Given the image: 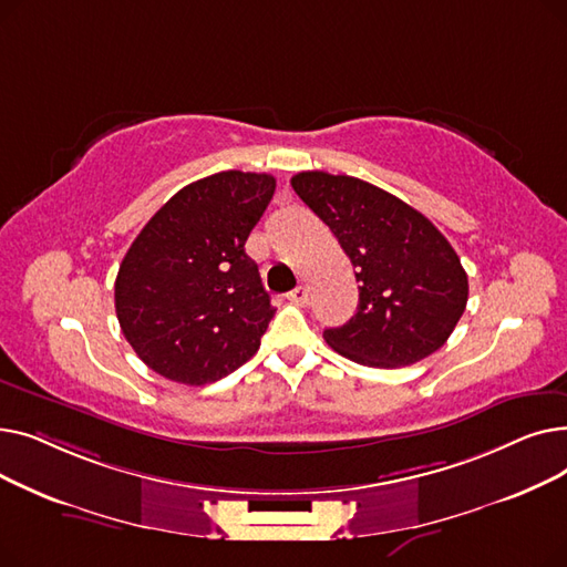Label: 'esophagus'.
Here are the masks:
<instances>
[{"label":"esophagus","instance_id":"esophagus-1","mask_svg":"<svg viewBox=\"0 0 567 567\" xmlns=\"http://www.w3.org/2000/svg\"><path fill=\"white\" fill-rule=\"evenodd\" d=\"M287 299H289L293 306H308V301H310L308 287H306V285H299L296 289H291V291L287 293Z\"/></svg>","mask_w":567,"mask_h":567}]
</instances>
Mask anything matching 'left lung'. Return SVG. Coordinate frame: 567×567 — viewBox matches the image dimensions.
<instances>
[{"label": "left lung", "instance_id": "obj_1", "mask_svg": "<svg viewBox=\"0 0 567 567\" xmlns=\"http://www.w3.org/2000/svg\"><path fill=\"white\" fill-rule=\"evenodd\" d=\"M296 190L351 259L359 308L323 340L368 368L413 365L445 344L464 315L468 278L453 246L400 197L347 174L299 172Z\"/></svg>", "mask_w": 567, "mask_h": 567}]
</instances>
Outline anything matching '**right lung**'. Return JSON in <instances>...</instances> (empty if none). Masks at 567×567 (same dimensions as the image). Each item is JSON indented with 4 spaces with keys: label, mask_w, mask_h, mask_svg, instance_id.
I'll return each instance as SVG.
<instances>
[{
    "label": "right lung",
    "mask_w": 567,
    "mask_h": 567,
    "mask_svg": "<svg viewBox=\"0 0 567 567\" xmlns=\"http://www.w3.org/2000/svg\"><path fill=\"white\" fill-rule=\"evenodd\" d=\"M276 193L271 174L218 172L167 199L114 282L124 338L165 379L212 383L250 361L276 310L246 241Z\"/></svg>",
    "instance_id": "add662e5"
}]
</instances>
